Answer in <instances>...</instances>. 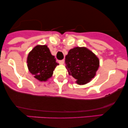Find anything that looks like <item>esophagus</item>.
Segmentation results:
<instances>
[{"instance_id":"esophagus-1","label":"esophagus","mask_w":128,"mask_h":128,"mask_svg":"<svg viewBox=\"0 0 128 128\" xmlns=\"http://www.w3.org/2000/svg\"><path fill=\"white\" fill-rule=\"evenodd\" d=\"M64 60H59V61H58V63H59V64H64Z\"/></svg>"}]
</instances>
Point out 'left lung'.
I'll use <instances>...</instances> for the list:
<instances>
[{
    "mask_svg": "<svg viewBox=\"0 0 128 128\" xmlns=\"http://www.w3.org/2000/svg\"><path fill=\"white\" fill-rule=\"evenodd\" d=\"M65 63L69 75L76 79L79 85L89 82L96 75L99 67V58L84 47L70 49L66 56Z\"/></svg>",
    "mask_w": 128,
    "mask_h": 128,
    "instance_id": "left-lung-1",
    "label": "left lung"
}]
</instances>
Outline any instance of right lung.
<instances>
[{
    "label": "right lung",
    "instance_id": "1",
    "mask_svg": "<svg viewBox=\"0 0 128 128\" xmlns=\"http://www.w3.org/2000/svg\"><path fill=\"white\" fill-rule=\"evenodd\" d=\"M27 63L29 72L40 81H46L52 77L55 67L59 65L46 45L36 46L28 54Z\"/></svg>",
    "mask_w": 128,
    "mask_h": 128
}]
</instances>
